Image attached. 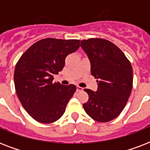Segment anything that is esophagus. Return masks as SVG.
Masks as SVG:
<instances>
[{"label": "esophagus", "mask_w": 150, "mask_h": 150, "mask_svg": "<svg viewBox=\"0 0 150 150\" xmlns=\"http://www.w3.org/2000/svg\"><path fill=\"white\" fill-rule=\"evenodd\" d=\"M76 90H77V92H81L83 90V88H82V87H80V86H77V89H76Z\"/></svg>", "instance_id": "esophagus-1"}]
</instances>
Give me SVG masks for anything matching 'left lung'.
I'll return each mask as SVG.
<instances>
[{"mask_svg":"<svg viewBox=\"0 0 150 150\" xmlns=\"http://www.w3.org/2000/svg\"><path fill=\"white\" fill-rule=\"evenodd\" d=\"M81 47L90 61L92 75L99 82L96 92L84 89L89 100L83 103V108L95 121H112L121 114L130 96L133 85L132 64L123 52L105 39L83 40Z\"/></svg>","mask_w":150,"mask_h":150,"instance_id":"1","label":"left lung"}]
</instances>
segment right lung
<instances>
[{"label": "right lung", "mask_w": 150, "mask_h": 150, "mask_svg": "<svg viewBox=\"0 0 150 150\" xmlns=\"http://www.w3.org/2000/svg\"><path fill=\"white\" fill-rule=\"evenodd\" d=\"M79 40L46 38L22 54L14 73L15 91L22 107L38 122L50 124L61 118L76 86L53 82L68 54L79 48Z\"/></svg>", "instance_id": "obj_1"}]
</instances>
